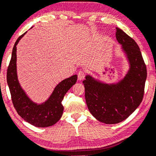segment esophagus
Wrapping results in <instances>:
<instances>
[{"label":"esophagus","mask_w":156,"mask_h":156,"mask_svg":"<svg viewBox=\"0 0 156 156\" xmlns=\"http://www.w3.org/2000/svg\"><path fill=\"white\" fill-rule=\"evenodd\" d=\"M85 78V72L83 71H80L78 73V80H82Z\"/></svg>","instance_id":"esophagus-1"}]
</instances>
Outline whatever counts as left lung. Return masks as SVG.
<instances>
[{"label":"left lung","instance_id":"1","mask_svg":"<svg viewBox=\"0 0 156 156\" xmlns=\"http://www.w3.org/2000/svg\"><path fill=\"white\" fill-rule=\"evenodd\" d=\"M115 29L116 39L129 66L124 77L117 82L106 83L87 74L83 81L90 112L106 124L122 122L138 108L143 99L147 76L138 45L122 29Z\"/></svg>","mask_w":156,"mask_h":156}]
</instances>
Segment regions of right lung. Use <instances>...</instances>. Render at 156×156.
Wrapping results in <instances>:
<instances>
[{
    "instance_id": "obj_1",
    "label": "right lung",
    "mask_w": 156,
    "mask_h": 156,
    "mask_svg": "<svg viewBox=\"0 0 156 156\" xmlns=\"http://www.w3.org/2000/svg\"><path fill=\"white\" fill-rule=\"evenodd\" d=\"M27 33V31L19 37L14 45L7 71V82L14 107L18 114L25 121L35 127H50L61 118L64 111L62 104L64 97L72 86L76 84L78 76L73 75L62 80L45 101L37 104L32 101L21 87L17 71V45Z\"/></svg>"
}]
</instances>
